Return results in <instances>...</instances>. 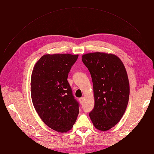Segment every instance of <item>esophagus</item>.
<instances>
[{"label":"esophagus","instance_id":"esophagus-1","mask_svg":"<svg viewBox=\"0 0 154 154\" xmlns=\"http://www.w3.org/2000/svg\"><path fill=\"white\" fill-rule=\"evenodd\" d=\"M83 100H84V98H83V97H80V98L79 99V101H80V104H83Z\"/></svg>","mask_w":154,"mask_h":154}]
</instances>
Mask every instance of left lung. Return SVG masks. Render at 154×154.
<instances>
[{
  "mask_svg": "<svg viewBox=\"0 0 154 154\" xmlns=\"http://www.w3.org/2000/svg\"><path fill=\"white\" fill-rule=\"evenodd\" d=\"M82 60L93 83L95 103L90 118L97 129L106 131L119 122L127 109L130 94L127 71L113 54L91 53L83 54Z\"/></svg>",
  "mask_w": 154,
  "mask_h": 154,
  "instance_id": "obj_1",
  "label": "left lung"
}]
</instances>
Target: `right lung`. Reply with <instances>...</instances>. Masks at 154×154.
Here are the masks:
<instances>
[{
  "label": "right lung",
  "instance_id": "1",
  "mask_svg": "<svg viewBox=\"0 0 154 154\" xmlns=\"http://www.w3.org/2000/svg\"><path fill=\"white\" fill-rule=\"evenodd\" d=\"M78 55L47 54L35 65L31 78V94L35 109L43 122L59 132H66L75 123L79 103L67 81Z\"/></svg>",
  "mask_w": 154,
  "mask_h": 154
}]
</instances>
